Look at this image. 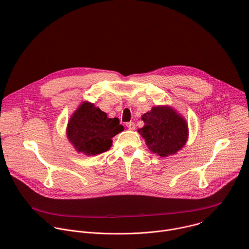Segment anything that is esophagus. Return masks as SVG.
<instances>
[{"label": "esophagus", "mask_w": 249, "mask_h": 249, "mask_svg": "<svg viewBox=\"0 0 249 249\" xmlns=\"http://www.w3.org/2000/svg\"><path fill=\"white\" fill-rule=\"evenodd\" d=\"M126 126L128 127L129 130H135V128H136V125H135L134 122H128L126 123Z\"/></svg>", "instance_id": "esophagus-1"}]
</instances>
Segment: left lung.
I'll return each instance as SVG.
<instances>
[{
  "label": "left lung",
  "instance_id": "1",
  "mask_svg": "<svg viewBox=\"0 0 249 249\" xmlns=\"http://www.w3.org/2000/svg\"><path fill=\"white\" fill-rule=\"evenodd\" d=\"M144 127L138 132L148 148L160 157H167L182 149L188 140L186 120L170 106H156L142 116Z\"/></svg>",
  "mask_w": 249,
  "mask_h": 249
}]
</instances>
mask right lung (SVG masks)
<instances>
[{"instance_id": "add662e5", "label": "right lung", "mask_w": 249, "mask_h": 249, "mask_svg": "<svg viewBox=\"0 0 249 249\" xmlns=\"http://www.w3.org/2000/svg\"><path fill=\"white\" fill-rule=\"evenodd\" d=\"M123 130L118 118H108L105 112L85 101L71 117L66 134L77 152L91 156L108 151L112 138Z\"/></svg>"}]
</instances>
